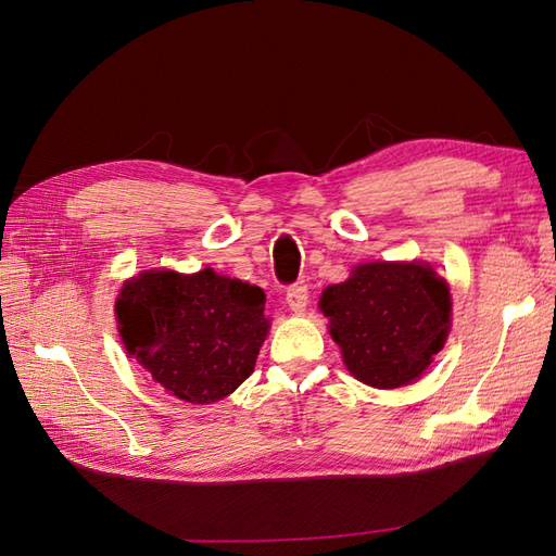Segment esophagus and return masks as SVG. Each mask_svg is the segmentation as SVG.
I'll return each mask as SVG.
<instances>
[{
	"label": "esophagus",
	"mask_w": 556,
	"mask_h": 556,
	"mask_svg": "<svg viewBox=\"0 0 556 556\" xmlns=\"http://www.w3.org/2000/svg\"><path fill=\"white\" fill-rule=\"evenodd\" d=\"M285 299H288V306L294 313H304L306 306H308V288L304 282H296L288 290V296H285Z\"/></svg>",
	"instance_id": "34e87169"
}]
</instances>
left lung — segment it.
<instances>
[{
    "mask_svg": "<svg viewBox=\"0 0 556 556\" xmlns=\"http://www.w3.org/2000/svg\"><path fill=\"white\" fill-rule=\"evenodd\" d=\"M348 371L396 390L427 371L450 331V288L425 262H368L319 296Z\"/></svg>",
    "mask_w": 556,
    "mask_h": 556,
    "instance_id": "left-lung-1",
    "label": "left lung"
}]
</instances>
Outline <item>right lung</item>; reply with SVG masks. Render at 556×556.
<instances>
[{
	"label": "right lung",
	"instance_id": "obj_1",
	"mask_svg": "<svg viewBox=\"0 0 556 556\" xmlns=\"http://www.w3.org/2000/svg\"><path fill=\"white\" fill-rule=\"evenodd\" d=\"M257 285L215 274L143 271L115 299L129 355L172 396L215 403L255 371L268 333Z\"/></svg>",
	"mask_w": 556,
	"mask_h": 556
}]
</instances>
